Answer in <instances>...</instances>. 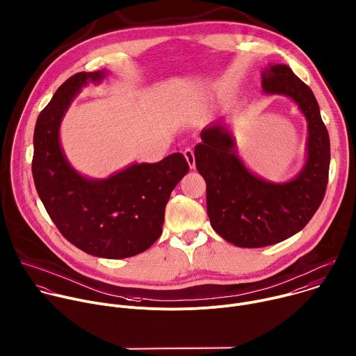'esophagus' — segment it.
I'll return each instance as SVG.
<instances>
[{"instance_id":"obj_1","label":"esophagus","mask_w":356,"mask_h":356,"mask_svg":"<svg viewBox=\"0 0 356 356\" xmlns=\"http://www.w3.org/2000/svg\"><path fill=\"white\" fill-rule=\"evenodd\" d=\"M184 156H185V159H186L189 167H191V168H195V153H193V150L189 149V147L185 149V150H184Z\"/></svg>"}]
</instances>
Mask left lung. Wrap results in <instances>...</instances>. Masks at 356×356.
I'll return each instance as SVG.
<instances>
[{"mask_svg":"<svg viewBox=\"0 0 356 356\" xmlns=\"http://www.w3.org/2000/svg\"><path fill=\"white\" fill-rule=\"evenodd\" d=\"M262 88L291 97L307 119V161L295 179L272 184L252 175L220 123L204 129L195 147L210 225L226 241L244 248L276 244L300 232L320 207L328 182L330 137L313 91L285 64L262 71Z\"/></svg>","mask_w":356,"mask_h":356,"instance_id":"8db88e82","label":"left lung"}]
</instances>
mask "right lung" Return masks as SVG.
Here are the masks:
<instances>
[{"mask_svg":"<svg viewBox=\"0 0 356 356\" xmlns=\"http://www.w3.org/2000/svg\"><path fill=\"white\" fill-rule=\"evenodd\" d=\"M104 77V71H81L58 87L36 120L32 174L63 237L87 254L118 259L143 252L157 241L165 204L189 165L181 153H174L156 164H133L102 181L87 179L71 168L60 147V122L77 92Z\"/></svg>","mask_w":356,"mask_h":356,"instance_id":"1","label":"right lung"}]
</instances>
